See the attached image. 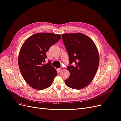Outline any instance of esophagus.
Wrapping results in <instances>:
<instances>
[{
	"label": "esophagus",
	"mask_w": 121,
	"mask_h": 121,
	"mask_svg": "<svg viewBox=\"0 0 121 121\" xmlns=\"http://www.w3.org/2000/svg\"><path fill=\"white\" fill-rule=\"evenodd\" d=\"M63 70H64V68L63 67H61L60 68H59V70L60 71H62Z\"/></svg>",
	"instance_id": "esophagus-1"
}]
</instances>
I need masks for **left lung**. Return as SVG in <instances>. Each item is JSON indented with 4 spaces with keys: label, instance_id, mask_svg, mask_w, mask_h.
I'll use <instances>...</instances> for the list:
<instances>
[{
    "label": "left lung",
    "instance_id": "1",
    "mask_svg": "<svg viewBox=\"0 0 121 121\" xmlns=\"http://www.w3.org/2000/svg\"><path fill=\"white\" fill-rule=\"evenodd\" d=\"M63 41L69 56L67 70L70 77L65 80L66 85L75 90H81L90 84L98 69L99 53L93 41L82 33L63 34Z\"/></svg>",
    "mask_w": 121,
    "mask_h": 121
}]
</instances>
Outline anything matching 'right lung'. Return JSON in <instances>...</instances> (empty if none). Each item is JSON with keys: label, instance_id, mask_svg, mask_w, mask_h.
I'll return each instance as SVG.
<instances>
[{"label": "right lung", "instance_id": "right-lung-1", "mask_svg": "<svg viewBox=\"0 0 121 121\" xmlns=\"http://www.w3.org/2000/svg\"><path fill=\"white\" fill-rule=\"evenodd\" d=\"M61 36L52 33L35 34L26 39L18 56L19 69L24 80L35 90L49 87L57 73L50 61L45 63L46 52Z\"/></svg>", "mask_w": 121, "mask_h": 121}]
</instances>
